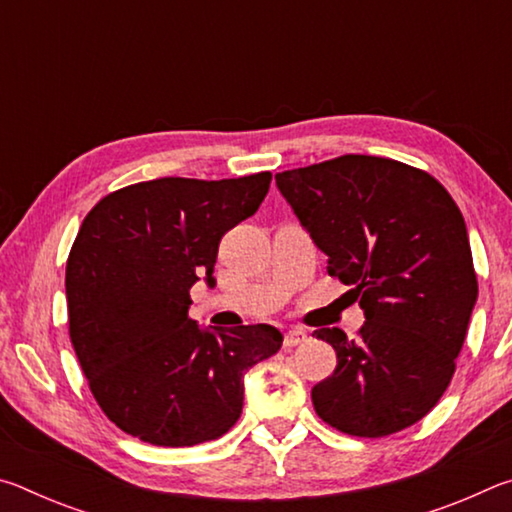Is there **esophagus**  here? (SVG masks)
<instances>
[{
	"label": "esophagus",
	"instance_id": "1",
	"mask_svg": "<svg viewBox=\"0 0 512 512\" xmlns=\"http://www.w3.org/2000/svg\"><path fill=\"white\" fill-rule=\"evenodd\" d=\"M307 341V332L305 329H298V327H293V329H289L287 334H284V348H296V345H300V343H305Z\"/></svg>",
	"mask_w": 512,
	"mask_h": 512
}]
</instances>
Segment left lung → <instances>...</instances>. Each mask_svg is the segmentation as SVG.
Instances as JSON below:
<instances>
[{"label": "left lung", "mask_w": 512, "mask_h": 512, "mask_svg": "<svg viewBox=\"0 0 512 512\" xmlns=\"http://www.w3.org/2000/svg\"><path fill=\"white\" fill-rule=\"evenodd\" d=\"M275 183L366 314L357 341L314 332L336 350L334 372L311 388L318 418L359 438L411 427L447 391L479 293L461 210L427 171L375 155Z\"/></svg>", "instance_id": "8db88e82"}]
</instances>
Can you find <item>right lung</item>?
Listing matches in <instances>:
<instances>
[{
	"instance_id": "right-lung-1",
	"label": "right lung",
	"mask_w": 512,
	"mask_h": 512,
	"mask_svg": "<svg viewBox=\"0 0 512 512\" xmlns=\"http://www.w3.org/2000/svg\"><path fill=\"white\" fill-rule=\"evenodd\" d=\"M271 171L158 178L92 207L67 257L69 339L101 411L158 447L221 438L244 409V375L280 350L273 325L201 329L198 275L214 287L221 237L257 212Z\"/></svg>"
}]
</instances>
